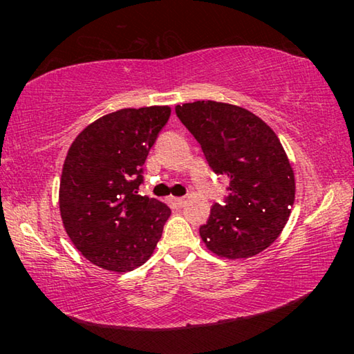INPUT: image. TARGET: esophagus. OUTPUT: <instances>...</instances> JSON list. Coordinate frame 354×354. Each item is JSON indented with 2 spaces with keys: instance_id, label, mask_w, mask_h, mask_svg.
Masks as SVG:
<instances>
[{
  "instance_id": "esophagus-1",
  "label": "esophagus",
  "mask_w": 354,
  "mask_h": 354,
  "mask_svg": "<svg viewBox=\"0 0 354 354\" xmlns=\"http://www.w3.org/2000/svg\"><path fill=\"white\" fill-rule=\"evenodd\" d=\"M170 203L175 207H183L185 205V198H178V196H171Z\"/></svg>"
}]
</instances>
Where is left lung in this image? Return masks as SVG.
Returning <instances> with one entry per match:
<instances>
[{
	"instance_id": "8db88e82",
	"label": "left lung",
	"mask_w": 354,
	"mask_h": 354,
	"mask_svg": "<svg viewBox=\"0 0 354 354\" xmlns=\"http://www.w3.org/2000/svg\"><path fill=\"white\" fill-rule=\"evenodd\" d=\"M211 169L230 181L200 236L227 259L254 256L277 241L295 200V178L273 129L243 107L195 101L175 107Z\"/></svg>"
}]
</instances>
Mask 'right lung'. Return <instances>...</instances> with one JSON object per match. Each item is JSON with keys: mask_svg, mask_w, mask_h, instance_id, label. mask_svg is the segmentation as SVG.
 <instances>
[{"mask_svg": "<svg viewBox=\"0 0 354 354\" xmlns=\"http://www.w3.org/2000/svg\"><path fill=\"white\" fill-rule=\"evenodd\" d=\"M170 112L169 106H151L107 113L76 137L65 158L59 189L65 231L104 270H134L162 236L170 207L137 190Z\"/></svg>", "mask_w": 354, "mask_h": 354, "instance_id": "right-lung-1", "label": "right lung"}]
</instances>
